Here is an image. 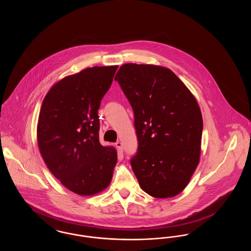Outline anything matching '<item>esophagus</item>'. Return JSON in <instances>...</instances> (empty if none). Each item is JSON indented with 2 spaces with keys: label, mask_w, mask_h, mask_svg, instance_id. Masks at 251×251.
I'll return each mask as SVG.
<instances>
[{
  "label": "esophagus",
  "mask_w": 251,
  "mask_h": 251,
  "mask_svg": "<svg viewBox=\"0 0 251 251\" xmlns=\"http://www.w3.org/2000/svg\"><path fill=\"white\" fill-rule=\"evenodd\" d=\"M116 147L118 148V151H119V152H120V153H122V152H123V147H122V144H121V142H117V143H116Z\"/></svg>",
  "instance_id": "esophagus-1"
}]
</instances>
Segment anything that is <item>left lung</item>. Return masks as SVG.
I'll use <instances>...</instances> for the list:
<instances>
[{
	"label": "left lung",
	"instance_id": "obj_1",
	"mask_svg": "<svg viewBox=\"0 0 251 251\" xmlns=\"http://www.w3.org/2000/svg\"><path fill=\"white\" fill-rule=\"evenodd\" d=\"M115 80L134 113L138 149L131 166L140 187L153 198L177 196L201 159L203 121L196 98L161 66L124 64Z\"/></svg>",
	"mask_w": 251,
	"mask_h": 251
}]
</instances>
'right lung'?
<instances>
[{"label":"right lung","mask_w":251,"mask_h":251,"mask_svg":"<svg viewBox=\"0 0 251 251\" xmlns=\"http://www.w3.org/2000/svg\"><path fill=\"white\" fill-rule=\"evenodd\" d=\"M118 68H87L63 78L40 109L36 136L41 156L52 175L80 196L106 189L117 165V150L100 143L98 110Z\"/></svg>","instance_id":"1"}]
</instances>
